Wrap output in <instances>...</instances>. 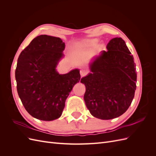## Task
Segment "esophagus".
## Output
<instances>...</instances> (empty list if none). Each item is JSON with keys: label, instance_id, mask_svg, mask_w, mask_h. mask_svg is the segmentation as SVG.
<instances>
[{"label": "esophagus", "instance_id": "1", "mask_svg": "<svg viewBox=\"0 0 156 156\" xmlns=\"http://www.w3.org/2000/svg\"><path fill=\"white\" fill-rule=\"evenodd\" d=\"M88 73V71L87 69H81L80 71V74H81V77L85 76V75Z\"/></svg>", "mask_w": 156, "mask_h": 156}]
</instances>
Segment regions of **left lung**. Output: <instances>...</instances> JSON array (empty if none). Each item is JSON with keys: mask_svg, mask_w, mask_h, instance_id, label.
Listing matches in <instances>:
<instances>
[{"mask_svg": "<svg viewBox=\"0 0 156 156\" xmlns=\"http://www.w3.org/2000/svg\"><path fill=\"white\" fill-rule=\"evenodd\" d=\"M90 64L91 73L83 77L84 100L91 115L110 120L123 115L133 101L136 74L133 56L121 37L111 40Z\"/></svg>", "mask_w": 156, "mask_h": 156, "instance_id": "obj_1", "label": "left lung"}]
</instances>
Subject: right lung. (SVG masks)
I'll return each mask as SVG.
<instances>
[{
	"instance_id": "right-lung-1",
	"label": "right lung",
	"mask_w": 156,
	"mask_h": 156,
	"mask_svg": "<svg viewBox=\"0 0 156 156\" xmlns=\"http://www.w3.org/2000/svg\"><path fill=\"white\" fill-rule=\"evenodd\" d=\"M64 48L60 37L40 35L19 56L17 93L26 111L35 119L52 121L60 118L69 92L81 79L78 69L62 75L56 72Z\"/></svg>"
}]
</instances>
